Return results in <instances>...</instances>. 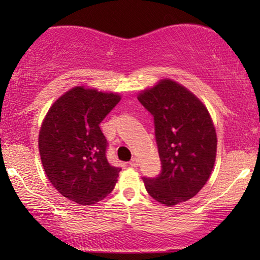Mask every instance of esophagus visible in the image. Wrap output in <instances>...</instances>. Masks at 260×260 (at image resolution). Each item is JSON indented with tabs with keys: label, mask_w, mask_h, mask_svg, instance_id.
<instances>
[{
	"label": "esophagus",
	"mask_w": 260,
	"mask_h": 260,
	"mask_svg": "<svg viewBox=\"0 0 260 260\" xmlns=\"http://www.w3.org/2000/svg\"><path fill=\"white\" fill-rule=\"evenodd\" d=\"M130 166L131 167H137L138 166V158L137 157H134L133 159L130 161Z\"/></svg>",
	"instance_id": "esophagus-1"
}]
</instances>
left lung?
Wrapping results in <instances>:
<instances>
[{"instance_id": "1", "label": "left lung", "mask_w": 260, "mask_h": 260, "mask_svg": "<svg viewBox=\"0 0 260 260\" xmlns=\"http://www.w3.org/2000/svg\"><path fill=\"white\" fill-rule=\"evenodd\" d=\"M154 116L162 172L144 177L145 189L173 207L195 197L207 182L216 157V131L207 108L193 92L165 78L137 95Z\"/></svg>"}]
</instances>
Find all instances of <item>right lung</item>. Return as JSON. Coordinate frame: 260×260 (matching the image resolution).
Returning a JSON list of instances; mask_svg holds the SVG:
<instances>
[{
    "mask_svg": "<svg viewBox=\"0 0 260 260\" xmlns=\"http://www.w3.org/2000/svg\"><path fill=\"white\" fill-rule=\"evenodd\" d=\"M120 94L74 86L53 103L39 131L45 174L62 197L91 206L111 193L122 169L108 162L106 138L99 124Z\"/></svg>",
    "mask_w": 260,
    "mask_h": 260,
    "instance_id": "1",
    "label": "right lung"
}]
</instances>
